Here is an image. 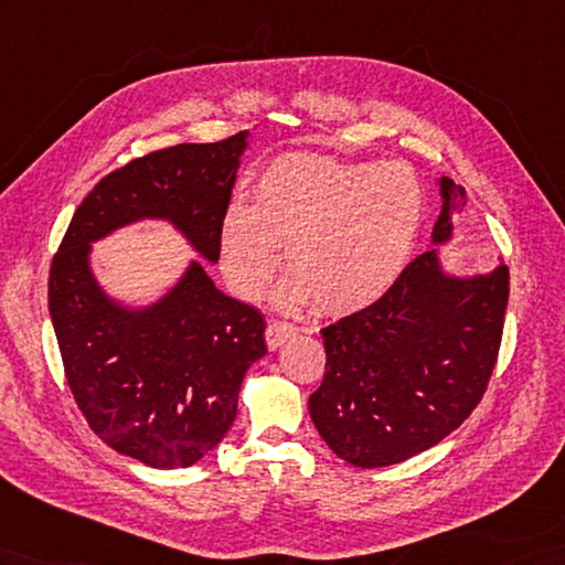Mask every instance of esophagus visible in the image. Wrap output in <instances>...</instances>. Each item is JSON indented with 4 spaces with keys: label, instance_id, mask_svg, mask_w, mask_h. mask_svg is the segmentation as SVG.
Returning a JSON list of instances; mask_svg holds the SVG:
<instances>
[{
    "label": "esophagus",
    "instance_id": "esophagus-1",
    "mask_svg": "<svg viewBox=\"0 0 565 565\" xmlns=\"http://www.w3.org/2000/svg\"><path fill=\"white\" fill-rule=\"evenodd\" d=\"M291 337H296V327L294 324L279 322V320H269V324H267V347L271 351H277L279 347H284Z\"/></svg>",
    "mask_w": 565,
    "mask_h": 565
}]
</instances>
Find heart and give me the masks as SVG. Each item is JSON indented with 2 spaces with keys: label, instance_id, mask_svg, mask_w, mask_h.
Listing matches in <instances>:
<instances>
[{
  "label": "heart",
  "instance_id": "1",
  "mask_svg": "<svg viewBox=\"0 0 565 565\" xmlns=\"http://www.w3.org/2000/svg\"><path fill=\"white\" fill-rule=\"evenodd\" d=\"M424 216L418 180L402 163H347L315 153L274 159L255 204L221 223V265L243 298L271 281L284 247L286 306L312 300L324 315L377 303L412 257Z\"/></svg>",
  "mask_w": 565,
  "mask_h": 565
}]
</instances>
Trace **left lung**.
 <instances>
[{
    "mask_svg": "<svg viewBox=\"0 0 565 565\" xmlns=\"http://www.w3.org/2000/svg\"><path fill=\"white\" fill-rule=\"evenodd\" d=\"M440 216L428 253L404 267L377 303L320 330L324 377L308 409L344 462L399 465L438 445L479 404L501 347L508 267L455 274L440 259L467 194L438 180Z\"/></svg>",
    "mask_w": 565,
    "mask_h": 565,
    "instance_id": "left-lung-1",
    "label": "left lung"
}]
</instances>
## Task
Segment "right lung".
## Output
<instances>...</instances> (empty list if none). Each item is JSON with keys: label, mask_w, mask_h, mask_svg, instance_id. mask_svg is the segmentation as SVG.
Returning a JSON list of instances; mask_svg holds the SVG:
<instances>
[{"label": "right lung", "mask_w": 565, "mask_h": 565, "mask_svg": "<svg viewBox=\"0 0 565 565\" xmlns=\"http://www.w3.org/2000/svg\"><path fill=\"white\" fill-rule=\"evenodd\" d=\"M247 137L178 143L103 178L50 267V318L78 409L110 448L156 469L192 467L223 440L247 369L267 353V324L221 294L200 259L149 303L110 296L90 262L94 243L163 221L216 265Z\"/></svg>", "instance_id": "add662e5"}]
</instances>
